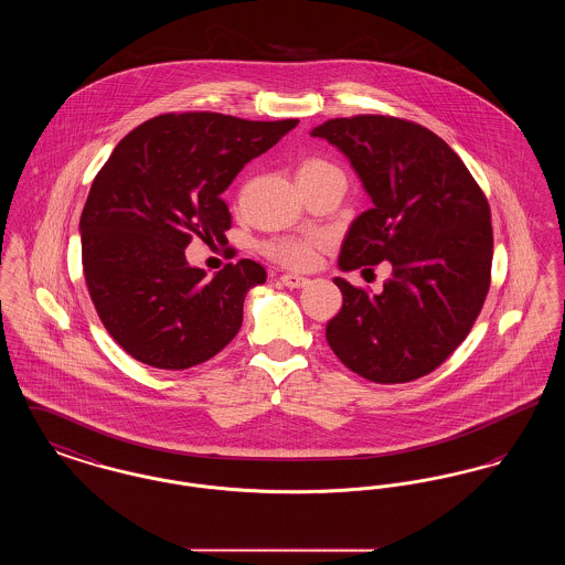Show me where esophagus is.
I'll return each mask as SVG.
<instances>
[{
  "instance_id": "obj_1",
  "label": "esophagus",
  "mask_w": 565,
  "mask_h": 565,
  "mask_svg": "<svg viewBox=\"0 0 565 565\" xmlns=\"http://www.w3.org/2000/svg\"><path fill=\"white\" fill-rule=\"evenodd\" d=\"M281 284H284V286H288V288H302V286H307V284H309V279H307V277H302V275L286 273V275H281Z\"/></svg>"
}]
</instances>
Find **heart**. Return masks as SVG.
Masks as SVG:
<instances>
[{
  "instance_id": "1",
  "label": "heart",
  "mask_w": 565,
  "mask_h": 565,
  "mask_svg": "<svg viewBox=\"0 0 565 565\" xmlns=\"http://www.w3.org/2000/svg\"><path fill=\"white\" fill-rule=\"evenodd\" d=\"M322 173H341L334 164L309 159L298 167V175H322ZM326 237L320 233H307V235H277L265 243V254L270 260L292 267V269H305L316 263L318 249L322 247Z\"/></svg>"
}]
</instances>
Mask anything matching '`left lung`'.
Returning a JSON list of instances; mask_svg holds the SVG:
<instances>
[{
    "mask_svg": "<svg viewBox=\"0 0 565 565\" xmlns=\"http://www.w3.org/2000/svg\"><path fill=\"white\" fill-rule=\"evenodd\" d=\"M311 135L350 159L373 201L351 222L339 269L392 265L379 295L334 277L343 307L326 341L369 381L428 375L468 337L489 292L493 231L483 190L438 135L411 120L334 118Z\"/></svg>",
    "mask_w": 565,
    "mask_h": 565,
    "instance_id": "obj_1",
    "label": "left lung"
}]
</instances>
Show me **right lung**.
Instances as JSON below:
<instances>
[{
    "label": "right lung",
    "instance_id": "add662e5",
    "mask_svg": "<svg viewBox=\"0 0 565 565\" xmlns=\"http://www.w3.org/2000/svg\"><path fill=\"white\" fill-rule=\"evenodd\" d=\"M296 125L162 114L118 141L82 210V269L99 320L135 360L184 371L235 339L245 295L267 270L243 258L210 279L184 249L224 237L222 192Z\"/></svg>",
    "mask_w": 565,
    "mask_h": 565
}]
</instances>
